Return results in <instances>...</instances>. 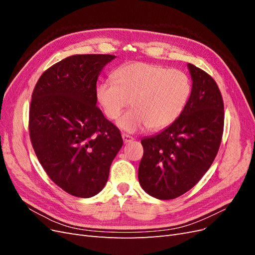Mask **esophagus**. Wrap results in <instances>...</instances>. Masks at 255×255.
I'll return each mask as SVG.
<instances>
[{"label":"esophagus","mask_w":255,"mask_h":255,"mask_svg":"<svg viewBox=\"0 0 255 255\" xmlns=\"http://www.w3.org/2000/svg\"><path fill=\"white\" fill-rule=\"evenodd\" d=\"M122 139L123 141H125V143H128V142H130L134 140V138L130 136V135H128V134H122Z\"/></svg>","instance_id":"obj_1"}]
</instances>
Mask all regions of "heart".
Listing matches in <instances>:
<instances>
[{"label":"heart","instance_id":"b5f03b06","mask_svg":"<svg viewBox=\"0 0 255 255\" xmlns=\"http://www.w3.org/2000/svg\"><path fill=\"white\" fill-rule=\"evenodd\" d=\"M112 79L98 85L97 101L110 120L117 119L130 102L133 110L118 121V127L128 133L169 127L180 117L191 95V82L184 71L144 61L119 67Z\"/></svg>","mask_w":255,"mask_h":255}]
</instances>
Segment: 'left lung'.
I'll use <instances>...</instances> for the list:
<instances>
[{
    "label": "left lung",
    "mask_w": 255,
    "mask_h": 255,
    "mask_svg": "<svg viewBox=\"0 0 255 255\" xmlns=\"http://www.w3.org/2000/svg\"><path fill=\"white\" fill-rule=\"evenodd\" d=\"M187 66L192 88L183 113L160 133L141 140L138 180L146 194L160 200L177 198L194 187L221 143L225 106L218 85L200 68Z\"/></svg>",
    "instance_id": "8db88e82"
}]
</instances>
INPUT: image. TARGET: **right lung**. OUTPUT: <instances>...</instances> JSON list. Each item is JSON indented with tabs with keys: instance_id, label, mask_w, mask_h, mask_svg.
<instances>
[{
	"instance_id": "right-lung-1",
	"label": "right lung",
	"mask_w": 255,
	"mask_h": 255,
	"mask_svg": "<svg viewBox=\"0 0 255 255\" xmlns=\"http://www.w3.org/2000/svg\"><path fill=\"white\" fill-rule=\"evenodd\" d=\"M116 56H69L45 70L29 106L28 129L36 156L50 179L69 195L101 191L123 144L118 128L96 105L100 72Z\"/></svg>"
}]
</instances>
